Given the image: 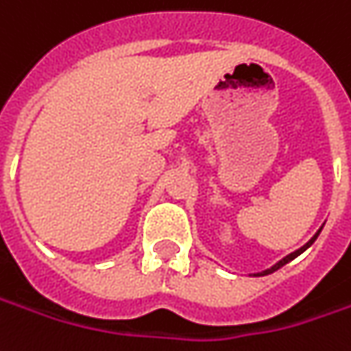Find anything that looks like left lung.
Returning <instances> with one entry per match:
<instances>
[{"instance_id": "1", "label": "left lung", "mask_w": 351, "mask_h": 351, "mask_svg": "<svg viewBox=\"0 0 351 351\" xmlns=\"http://www.w3.org/2000/svg\"><path fill=\"white\" fill-rule=\"evenodd\" d=\"M321 230H323V226H321V228H319V230H317L315 234H313V238H311V240H309V242H307V244L302 245V247H300V250H295V252H292V254H288V256L282 257V259H280V261H276L275 265L271 267V269H265V271H261V273H256V275H254V276H265V275H271V273H275V271H278V269H280V267H285L286 263H290V261H292V259H295V257L300 256V254H304V252H306L307 247H309V245H311V244H313V242H315V240H317V236L321 234Z\"/></svg>"}]
</instances>
